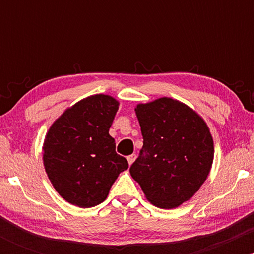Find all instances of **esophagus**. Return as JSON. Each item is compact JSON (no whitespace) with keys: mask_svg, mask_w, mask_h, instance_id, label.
<instances>
[{"mask_svg":"<svg viewBox=\"0 0 254 254\" xmlns=\"http://www.w3.org/2000/svg\"><path fill=\"white\" fill-rule=\"evenodd\" d=\"M127 162H129V165L131 166V165L133 164V161H135V160H136V155H135V154H132V155L127 156Z\"/></svg>","mask_w":254,"mask_h":254,"instance_id":"obj_1","label":"esophagus"}]
</instances>
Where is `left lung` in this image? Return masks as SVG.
Listing matches in <instances>:
<instances>
[{
  "mask_svg": "<svg viewBox=\"0 0 254 254\" xmlns=\"http://www.w3.org/2000/svg\"><path fill=\"white\" fill-rule=\"evenodd\" d=\"M143 147L130 174L151 204L173 209L189 200L205 182L214 161L208 125L188 105L160 98L135 109Z\"/></svg>",
  "mask_w": 254,
  "mask_h": 254,
  "instance_id": "left-lung-1",
  "label": "left lung"
}]
</instances>
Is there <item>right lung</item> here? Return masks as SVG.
I'll list each match as a JSON object with an SVG mask.
<instances>
[{"label":"right lung","mask_w":254,"mask_h":254,"mask_svg":"<svg viewBox=\"0 0 254 254\" xmlns=\"http://www.w3.org/2000/svg\"><path fill=\"white\" fill-rule=\"evenodd\" d=\"M115 98L95 94L64 111L45 136L43 161L56 191L68 203L92 208L109 196L127 159L116 153L109 130L118 111Z\"/></svg>","instance_id":"right-lung-1"}]
</instances>
